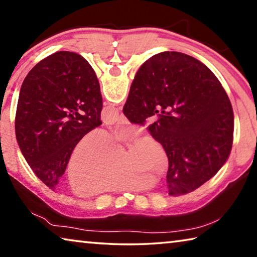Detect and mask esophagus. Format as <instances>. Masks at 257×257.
Returning <instances> with one entry per match:
<instances>
[{"instance_id": "obj_1", "label": "esophagus", "mask_w": 257, "mask_h": 257, "mask_svg": "<svg viewBox=\"0 0 257 257\" xmlns=\"http://www.w3.org/2000/svg\"><path fill=\"white\" fill-rule=\"evenodd\" d=\"M118 123H119V124H128L129 121H128V119L125 118V116H124L123 114H120L119 120H118Z\"/></svg>"}]
</instances>
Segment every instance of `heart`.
Instances as JSON below:
<instances>
[{
  "label": "heart",
  "instance_id": "b5f03b06",
  "mask_svg": "<svg viewBox=\"0 0 257 257\" xmlns=\"http://www.w3.org/2000/svg\"><path fill=\"white\" fill-rule=\"evenodd\" d=\"M141 130L123 128L106 137L102 132L86 134L69 155L66 178L78 196L138 190L153 182L151 175H163L168 159L162 147L151 137H142L123 153L120 143L130 141Z\"/></svg>",
  "mask_w": 257,
  "mask_h": 257
}]
</instances>
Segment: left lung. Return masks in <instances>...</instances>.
<instances>
[{
	"instance_id": "obj_1",
	"label": "left lung",
	"mask_w": 257,
	"mask_h": 257,
	"mask_svg": "<svg viewBox=\"0 0 257 257\" xmlns=\"http://www.w3.org/2000/svg\"><path fill=\"white\" fill-rule=\"evenodd\" d=\"M97 77L81 55L61 51L38 62L21 85L16 137L40 179L55 189L73 146L102 124Z\"/></svg>"
}]
</instances>
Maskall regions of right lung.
Listing matches in <instances>:
<instances>
[{"instance_id": "add662e5", "label": "right lung", "mask_w": 257, "mask_h": 257, "mask_svg": "<svg viewBox=\"0 0 257 257\" xmlns=\"http://www.w3.org/2000/svg\"><path fill=\"white\" fill-rule=\"evenodd\" d=\"M123 114L132 123L158 120L149 132L167 153L169 195L190 193L228 160L233 111L222 85L205 64L180 52H162L139 68Z\"/></svg>"}]
</instances>
